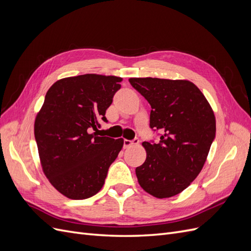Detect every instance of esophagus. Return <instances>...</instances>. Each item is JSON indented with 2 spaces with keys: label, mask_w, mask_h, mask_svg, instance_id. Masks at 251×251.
Instances as JSON below:
<instances>
[{
  "label": "esophagus",
  "mask_w": 251,
  "mask_h": 251,
  "mask_svg": "<svg viewBox=\"0 0 251 251\" xmlns=\"http://www.w3.org/2000/svg\"><path fill=\"white\" fill-rule=\"evenodd\" d=\"M138 143H139V140H138L137 138L134 139V140L125 139V140H124V148H125V149H127V148H130V147H132V146H137Z\"/></svg>",
  "instance_id": "obj_1"
}]
</instances>
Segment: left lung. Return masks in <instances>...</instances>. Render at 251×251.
<instances>
[{
    "mask_svg": "<svg viewBox=\"0 0 251 251\" xmlns=\"http://www.w3.org/2000/svg\"><path fill=\"white\" fill-rule=\"evenodd\" d=\"M151 104L150 126L160 142H143L147 159L136 168L139 185L159 199L183 192L200 174L216 135V117L195 83L186 79L132 77Z\"/></svg>",
    "mask_w": 251,
    "mask_h": 251,
    "instance_id": "8db88e82",
    "label": "left lung"
}]
</instances>
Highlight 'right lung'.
<instances>
[{"instance_id": "obj_1", "label": "right lung", "mask_w": 251, "mask_h": 251, "mask_svg": "<svg viewBox=\"0 0 251 251\" xmlns=\"http://www.w3.org/2000/svg\"><path fill=\"white\" fill-rule=\"evenodd\" d=\"M123 78L83 74L58 79L48 90L34 120L43 172L57 192L72 200L100 191L124 139L101 137L97 130Z\"/></svg>"}]
</instances>
